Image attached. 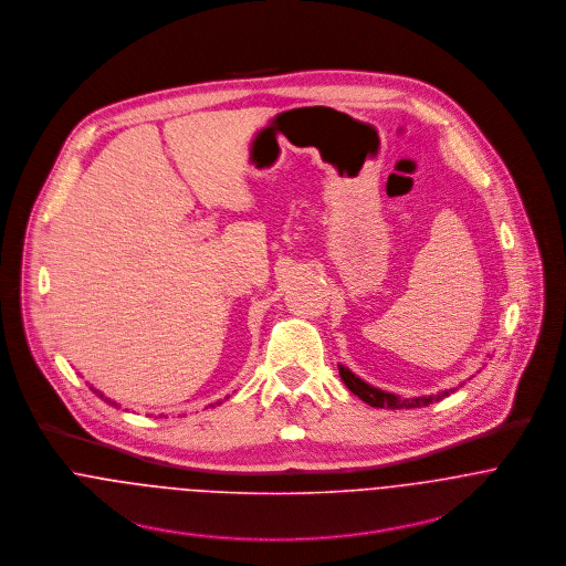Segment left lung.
I'll use <instances>...</instances> for the list:
<instances>
[{
	"label": "left lung",
	"instance_id": "1",
	"mask_svg": "<svg viewBox=\"0 0 566 566\" xmlns=\"http://www.w3.org/2000/svg\"><path fill=\"white\" fill-rule=\"evenodd\" d=\"M338 374H340V379L345 381V386H347L354 395H358L365 403H369V406H374V408H390V410H399V408H421V406H430L432 401H440L442 397H447V395L451 392V388H449V390H442L439 395H428V397H412V399H408V397H399V395L379 390L376 386L367 384L365 379H360L356 374H352V371H349L347 367H343V365H338Z\"/></svg>",
	"mask_w": 566,
	"mask_h": 566
}]
</instances>
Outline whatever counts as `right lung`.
Here are the masks:
<instances>
[{"label":"right lung","instance_id":"1","mask_svg":"<svg viewBox=\"0 0 566 566\" xmlns=\"http://www.w3.org/2000/svg\"><path fill=\"white\" fill-rule=\"evenodd\" d=\"M91 390H93V392H97V395H99V397H102V399H104V395H102V392H99V390H95V388H93V386H91ZM106 401H111V399H106ZM111 403H113V406H117V403H115V401H111ZM219 403H221V401H219Z\"/></svg>","mask_w":566,"mask_h":566}]
</instances>
